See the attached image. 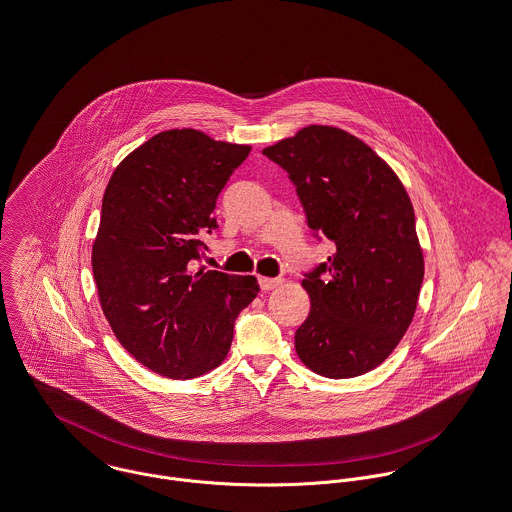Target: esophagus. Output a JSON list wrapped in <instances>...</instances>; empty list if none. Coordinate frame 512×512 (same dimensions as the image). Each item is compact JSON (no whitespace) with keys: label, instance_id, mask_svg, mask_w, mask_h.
<instances>
[{"label":"esophagus","instance_id":"esophagus-1","mask_svg":"<svg viewBox=\"0 0 512 512\" xmlns=\"http://www.w3.org/2000/svg\"><path fill=\"white\" fill-rule=\"evenodd\" d=\"M282 282V278H269V276H261L259 278V284H261V290L269 292V290H275L276 286Z\"/></svg>","mask_w":512,"mask_h":512}]
</instances>
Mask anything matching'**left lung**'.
Masks as SVG:
<instances>
[{
	"mask_svg": "<svg viewBox=\"0 0 512 512\" xmlns=\"http://www.w3.org/2000/svg\"><path fill=\"white\" fill-rule=\"evenodd\" d=\"M296 187L315 234L335 251L302 286L312 308L294 335L325 378L382 364L405 335L425 275L411 198L394 169L353 134L312 124L265 148Z\"/></svg>",
	"mask_w": 512,
	"mask_h": 512,
	"instance_id": "1",
	"label": "left lung"
}]
</instances>
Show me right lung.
Wrapping results in <instances>:
<instances>
[{
    "instance_id": "obj_1",
    "label": "right lung",
    "mask_w": 512,
    "mask_h": 512,
    "mask_svg": "<svg viewBox=\"0 0 512 512\" xmlns=\"http://www.w3.org/2000/svg\"><path fill=\"white\" fill-rule=\"evenodd\" d=\"M251 146L195 128L159 132L122 159L105 189L91 265L120 345L173 380L222 364L234 321L259 294L255 276L193 271L216 198Z\"/></svg>"
}]
</instances>
